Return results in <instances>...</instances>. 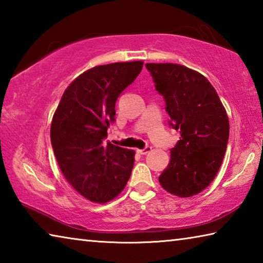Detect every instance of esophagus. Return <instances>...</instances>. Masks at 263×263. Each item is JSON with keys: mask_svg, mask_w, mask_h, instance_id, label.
<instances>
[{"mask_svg": "<svg viewBox=\"0 0 263 263\" xmlns=\"http://www.w3.org/2000/svg\"><path fill=\"white\" fill-rule=\"evenodd\" d=\"M151 149H152V147H151V146H147V147H145L144 149H137V152L139 154L145 155V154H147L148 152H151Z\"/></svg>", "mask_w": 263, "mask_h": 263, "instance_id": "obj_1", "label": "esophagus"}]
</instances>
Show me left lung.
Listing matches in <instances>:
<instances>
[{
	"label": "left lung",
	"instance_id": "left-lung-1",
	"mask_svg": "<svg viewBox=\"0 0 263 263\" xmlns=\"http://www.w3.org/2000/svg\"><path fill=\"white\" fill-rule=\"evenodd\" d=\"M166 101L171 125L181 137L159 176L162 188L191 197L215 179L224 159L230 124L219 96L201 73L177 64H146Z\"/></svg>",
	"mask_w": 263,
	"mask_h": 263
}]
</instances>
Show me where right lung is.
I'll return each instance as SVG.
<instances>
[{
  "label": "right lung",
  "mask_w": 263,
  "mask_h": 263,
  "mask_svg": "<svg viewBox=\"0 0 263 263\" xmlns=\"http://www.w3.org/2000/svg\"><path fill=\"white\" fill-rule=\"evenodd\" d=\"M144 61L114 62L83 72L66 89L51 124V142L68 183L88 201L104 204L125 188L135 151L104 144L118 96Z\"/></svg>",
  "instance_id": "right-lung-1"
}]
</instances>
